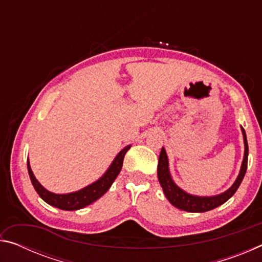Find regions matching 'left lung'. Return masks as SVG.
Listing matches in <instances>:
<instances>
[{
  "mask_svg": "<svg viewBox=\"0 0 262 262\" xmlns=\"http://www.w3.org/2000/svg\"><path fill=\"white\" fill-rule=\"evenodd\" d=\"M243 139H244V158L242 162L241 171L237 179L234 180L231 187L225 190V192L212 195V196H199V195L189 194L180 188L178 185L174 183L170 173V167H168V158L165 149L162 148L161 154H159L158 159V167H157V176L159 184H161L163 192L171 205H173L178 209L189 211V212H205L211 209H215L221 205L227 202L232 195L236 193L242 181L245 177L246 168H247V158H248V144L246 139V133L242 127Z\"/></svg>",
  "mask_w": 262,
  "mask_h": 262,
  "instance_id": "8db88e82",
  "label": "left lung"
}]
</instances>
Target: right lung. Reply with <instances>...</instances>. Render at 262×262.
Wrapping results in <instances>:
<instances>
[{
	"label": "right lung",
	"instance_id": "1",
	"mask_svg": "<svg viewBox=\"0 0 262 262\" xmlns=\"http://www.w3.org/2000/svg\"><path fill=\"white\" fill-rule=\"evenodd\" d=\"M129 149L130 145H127V147L123 148L121 151L115 156L107 170H106L105 173L101 176L98 180L88 185L86 187L76 190V192L56 194L47 190L37 179H35L28 159V171L31 183H32L35 192L39 194V196H40L46 203H48V205L59 208V209L62 210L69 211L82 209V208L91 205V203L98 200L99 198L103 196V195L110 189L115 178H117L119 173H120L123 158H125V155Z\"/></svg>",
	"mask_w": 262,
	"mask_h": 262
}]
</instances>
